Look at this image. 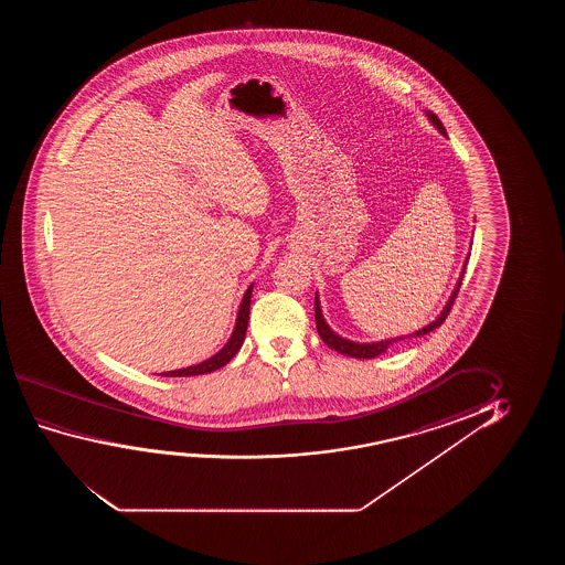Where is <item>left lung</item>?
<instances>
[{
	"label": "left lung",
	"instance_id": "1",
	"mask_svg": "<svg viewBox=\"0 0 565 565\" xmlns=\"http://www.w3.org/2000/svg\"><path fill=\"white\" fill-rule=\"evenodd\" d=\"M426 116L430 119V124L441 132V135H446V129H444V125H441L440 119L433 111H426ZM469 256L471 253L467 255V260H465L463 270H461V276L457 279L456 289H454V294L449 297L448 302H446V307L440 312V317L433 320L430 324L425 326V328H420L415 333H411V335H402V338H390V340L382 341H372V343H356V341L345 340V338H341L338 333L333 332L330 326L326 324L324 317H322V309H320V299L315 297V318H317V330L318 335L322 338L326 345L328 348H332L333 351H338L341 355L355 356V359H374V356L382 355V353H386L387 348L390 345H394L397 341H403L405 338H418V335H425V333H430L433 330H436L438 326L444 324V320L448 318L449 310L454 307V301H456L457 294H459V287H461V281H463L465 268H467V263H469Z\"/></svg>",
	"mask_w": 565,
	"mask_h": 565
}]
</instances>
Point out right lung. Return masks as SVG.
<instances>
[{
	"label": "right lung",
	"instance_id": "1",
	"mask_svg": "<svg viewBox=\"0 0 565 565\" xmlns=\"http://www.w3.org/2000/svg\"><path fill=\"white\" fill-rule=\"evenodd\" d=\"M250 295H253V284L248 286L247 291L243 295L241 301L239 312H237V322L233 328L232 338L227 340L224 348L217 351L216 355L210 356L202 363L186 366V369H179V371L162 372V376H170V379H178V376H199V374H209V372L222 369L224 364L230 363L235 353L239 351L243 341H245V333H247L248 312H250Z\"/></svg>",
	"mask_w": 565,
	"mask_h": 565
}]
</instances>
